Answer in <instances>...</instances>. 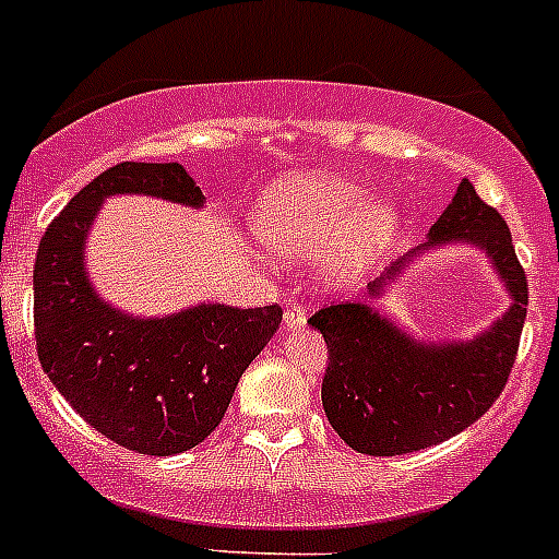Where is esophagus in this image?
<instances>
[{
	"label": "esophagus",
	"mask_w": 559,
	"mask_h": 559,
	"mask_svg": "<svg viewBox=\"0 0 559 559\" xmlns=\"http://www.w3.org/2000/svg\"><path fill=\"white\" fill-rule=\"evenodd\" d=\"M305 322H308V316H305L302 305L290 302L288 310H285V324H288L290 330H299V328H305Z\"/></svg>",
	"instance_id": "34e87169"
}]
</instances>
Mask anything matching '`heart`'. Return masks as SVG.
Here are the masks:
<instances>
[{
    "label": "heart",
    "instance_id": "heart-1",
    "mask_svg": "<svg viewBox=\"0 0 559 559\" xmlns=\"http://www.w3.org/2000/svg\"><path fill=\"white\" fill-rule=\"evenodd\" d=\"M251 226L285 260L328 251L324 276L349 285L392 246L400 212L389 201L369 199L358 181L305 173L271 187L254 206Z\"/></svg>",
    "mask_w": 559,
    "mask_h": 559
}]
</instances>
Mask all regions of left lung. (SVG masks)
Wrapping results in <instances>:
<instances>
[{
  "label": "left lung",
  "mask_w": 559,
  "mask_h": 559,
  "mask_svg": "<svg viewBox=\"0 0 559 559\" xmlns=\"http://www.w3.org/2000/svg\"><path fill=\"white\" fill-rule=\"evenodd\" d=\"M445 243L478 246L512 296L510 310L473 341L426 344L364 302H335L310 316L328 344L324 414L353 451L400 456L439 445L473 426L507 386L526 322L530 285L510 226L478 199L467 179L431 226L428 243L369 283V296L380 299L408 260Z\"/></svg>",
  "instance_id": "left-lung-1"
}]
</instances>
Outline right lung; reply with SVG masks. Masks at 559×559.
<instances>
[{
    "label": "right lung",
    "mask_w": 559,
    "mask_h": 559,
    "mask_svg": "<svg viewBox=\"0 0 559 559\" xmlns=\"http://www.w3.org/2000/svg\"><path fill=\"white\" fill-rule=\"evenodd\" d=\"M153 195L204 206L176 162H120L69 201L38 243L33 322L44 372L67 403L117 445L173 456L221 426L237 380L283 322L280 305H195L136 319L97 296L86 276V237L108 195Z\"/></svg>",
    "instance_id": "right-lung-1"
}]
</instances>
